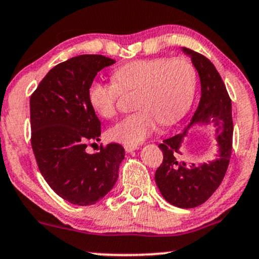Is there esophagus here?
<instances>
[{"mask_svg": "<svg viewBox=\"0 0 259 259\" xmlns=\"http://www.w3.org/2000/svg\"><path fill=\"white\" fill-rule=\"evenodd\" d=\"M138 148H139L138 145H124V149H125V152H127V153H130V152L133 151H136Z\"/></svg>", "mask_w": 259, "mask_h": 259, "instance_id": "obj_1", "label": "esophagus"}]
</instances>
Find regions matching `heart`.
I'll return each mask as SVG.
<instances>
[{"instance_id":"b5f03b06","label":"heart","mask_w":259,"mask_h":259,"mask_svg":"<svg viewBox=\"0 0 259 259\" xmlns=\"http://www.w3.org/2000/svg\"><path fill=\"white\" fill-rule=\"evenodd\" d=\"M113 83L94 79L87 90V99L98 116L110 119L117 113L120 93L138 90V111L124 117L108 130L118 142L138 145L157 129L175 123L188 112L197 89V72L185 58L139 59L114 68Z\"/></svg>"}]
</instances>
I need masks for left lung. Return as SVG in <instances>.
Masks as SVG:
<instances>
[{"label": "left lung", "mask_w": 259, "mask_h": 259, "mask_svg": "<svg viewBox=\"0 0 259 259\" xmlns=\"http://www.w3.org/2000/svg\"><path fill=\"white\" fill-rule=\"evenodd\" d=\"M182 51L191 57L197 68L201 98L185 132L164 140L159 145L164 158L154 179L167 202L181 208H192L204 204L213 194L228 169L233 146L232 100L212 62L192 49L183 47ZM194 123H211L217 127L219 154L214 161L195 165L182 160L180 145L188 127Z\"/></svg>", "instance_id": "left-lung-1"}]
</instances>
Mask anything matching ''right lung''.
Wrapping results in <instances>:
<instances>
[{"mask_svg":"<svg viewBox=\"0 0 259 259\" xmlns=\"http://www.w3.org/2000/svg\"><path fill=\"white\" fill-rule=\"evenodd\" d=\"M104 55L84 54L60 62L46 74L30 98L31 146L38 169L59 197L88 206L113 188L124 148L118 143L87 153L99 141L101 123L87 90L99 71L114 64Z\"/></svg>","mask_w":259,"mask_h":259,"instance_id":"right-lung-1","label":"right lung"}]
</instances>
